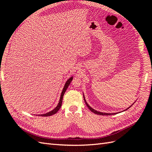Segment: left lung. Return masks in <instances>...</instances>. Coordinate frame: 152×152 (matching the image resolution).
<instances>
[{
	"label": "left lung",
	"mask_w": 152,
	"mask_h": 152,
	"mask_svg": "<svg viewBox=\"0 0 152 152\" xmlns=\"http://www.w3.org/2000/svg\"><path fill=\"white\" fill-rule=\"evenodd\" d=\"M83 99H84V101H85V102H86V105H87V106H88V107L89 108V109L90 110H91L92 112H93L94 113V114H98V115H114V114H115L116 113H114V114H108V113H102V112H98V111H96V110H94V109H93L91 107H90V106H89V104H88V103H87V102H86V99H85V97H84V96H83ZM132 106V105H131ZM130 106V107H131ZM130 107H129L128 108H127L126 110H127V109H129V108Z\"/></svg>",
	"instance_id": "8db88e82"
}]
</instances>
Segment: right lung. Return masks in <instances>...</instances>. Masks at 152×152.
<instances>
[{
    "instance_id": "add662e5",
    "label": "right lung",
    "mask_w": 152,
    "mask_h": 152,
    "mask_svg": "<svg viewBox=\"0 0 152 152\" xmlns=\"http://www.w3.org/2000/svg\"><path fill=\"white\" fill-rule=\"evenodd\" d=\"M72 79H73L72 77H71V78H70L66 81V83H65V85H64V88H63V91H62V93H61V97H60V100H59V104H58V105L57 106V107H56V108H55V109H53L52 111H51V112H48V113H46V114H41V115H41V116H46H46H50V115H53V114H56V113H57L58 111H59V110L60 109L61 106V104H62L63 95H64V93H65L66 89L68 88V87H69V86L70 85V83L71 81H72Z\"/></svg>"
}]
</instances>
